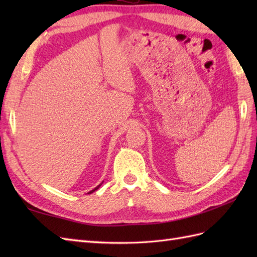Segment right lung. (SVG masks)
<instances>
[{
	"instance_id": "right-lung-1",
	"label": "right lung",
	"mask_w": 257,
	"mask_h": 257,
	"mask_svg": "<svg viewBox=\"0 0 257 257\" xmlns=\"http://www.w3.org/2000/svg\"><path fill=\"white\" fill-rule=\"evenodd\" d=\"M100 185H101V183H100L99 185H98V187H96V188H95L94 190H91V191H89V192H88V194H89V193H92V192H95V191H96L97 189H99V187H100Z\"/></svg>"
}]
</instances>
